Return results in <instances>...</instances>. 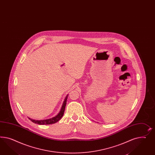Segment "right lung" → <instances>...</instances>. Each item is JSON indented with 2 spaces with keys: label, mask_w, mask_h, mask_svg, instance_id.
<instances>
[{
  "label": "right lung",
  "mask_w": 155,
  "mask_h": 155,
  "mask_svg": "<svg viewBox=\"0 0 155 155\" xmlns=\"http://www.w3.org/2000/svg\"><path fill=\"white\" fill-rule=\"evenodd\" d=\"M68 96V95L65 98V100L64 101L63 105L61 107V108L60 112L55 117H52L51 118L47 119V120H33V119L30 118H29V119L30 121H31L33 122H34V123L37 124H39V125H50V124H54V123L59 121V120L61 118V117H63V114H64V113L65 106H66V104H67Z\"/></svg>",
  "instance_id": "add662e5"
}]
</instances>
